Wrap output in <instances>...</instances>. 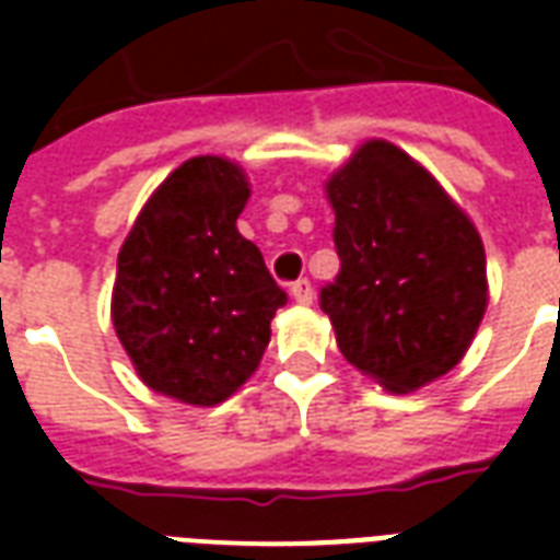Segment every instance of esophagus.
Returning <instances> with one entry per match:
<instances>
[{
    "instance_id": "1",
    "label": "esophagus",
    "mask_w": 560,
    "mask_h": 560,
    "mask_svg": "<svg viewBox=\"0 0 560 560\" xmlns=\"http://www.w3.org/2000/svg\"><path fill=\"white\" fill-rule=\"evenodd\" d=\"M291 296L300 305H312V300H315V291H312V281H308V279L293 281V284H291Z\"/></svg>"
}]
</instances>
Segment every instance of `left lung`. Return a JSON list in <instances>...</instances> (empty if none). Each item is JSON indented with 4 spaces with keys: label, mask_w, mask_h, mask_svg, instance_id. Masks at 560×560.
Returning <instances> with one entry per match:
<instances>
[{
    "label": "left lung",
    "mask_w": 560,
    "mask_h": 560,
    "mask_svg": "<svg viewBox=\"0 0 560 560\" xmlns=\"http://www.w3.org/2000/svg\"><path fill=\"white\" fill-rule=\"evenodd\" d=\"M327 197L341 269L320 308L339 351L389 393L432 384L465 357L489 303L474 221L387 140H365Z\"/></svg>",
    "instance_id": "obj_1"
}]
</instances>
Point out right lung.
I'll list each match as a JSON object with an SVG mask.
<instances>
[{"instance_id":"obj_1","label":"right lung","mask_w":560,"mask_h":560,"mask_svg":"<svg viewBox=\"0 0 560 560\" xmlns=\"http://www.w3.org/2000/svg\"><path fill=\"white\" fill-rule=\"evenodd\" d=\"M248 195L236 161L188 159L152 191L119 248L110 317L140 381L161 396L212 408L267 351L288 293L236 231Z\"/></svg>"}]
</instances>
